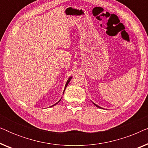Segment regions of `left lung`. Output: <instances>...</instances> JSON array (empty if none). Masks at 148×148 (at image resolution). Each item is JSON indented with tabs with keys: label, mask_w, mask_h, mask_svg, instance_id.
Returning <instances> with one entry per match:
<instances>
[{
	"label": "left lung",
	"mask_w": 148,
	"mask_h": 148,
	"mask_svg": "<svg viewBox=\"0 0 148 148\" xmlns=\"http://www.w3.org/2000/svg\"><path fill=\"white\" fill-rule=\"evenodd\" d=\"M94 105H95V106H97V107H98V108H100V106H98V105H96V104H94Z\"/></svg>",
	"instance_id": "8db88e82"
}]
</instances>
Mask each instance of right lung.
<instances>
[{
  "label": "right lung",
  "mask_w": 148,
  "mask_h": 148,
  "mask_svg": "<svg viewBox=\"0 0 148 148\" xmlns=\"http://www.w3.org/2000/svg\"><path fill=\"white\" fill-rule=\"evenodd\" d=\"M71 77L69 78V79H68V81H67V82H66V86H65V88H64V90H65V89H66V86H67V85H68V84H69V82H70V81H71ZM60 101V100H59ZM59 101H58V102H59ZM58 103V102H57ZM57 103H56V104H54V105H56V104H57ZM54 105H53V106H54Z\"/></svg>",
  "instance_id": "obj_1"
}]
</instances>
